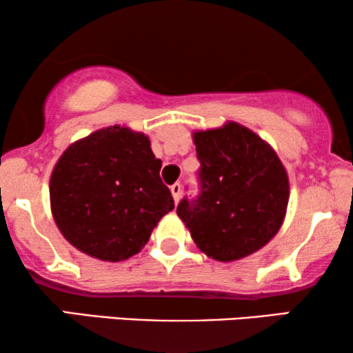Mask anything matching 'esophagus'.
Instances as JSON below:
<instances>
[{"label": "esophagus", "instance_id": "esophagus-1", "mask_svg": "<svg viewBox=\"0 0 353 353\" xmlns=\"http://www.w3.org/2000/svg\"><path fill=\"white\" fill-rule=\"evenodd\" d=\"M170 191H172V196H173V199H175V202L180 201V197H181V185H180V183H175V185H172Z\"/></svg>", "mask_w": 353, "mask_h": 353}]
</instances>
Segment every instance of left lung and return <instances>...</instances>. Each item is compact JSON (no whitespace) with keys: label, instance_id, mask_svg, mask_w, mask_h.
Returning a JSON list of instances; mask_svg holds the SVG:
<instances>
[{"label":"left lung","instance_id":"8db88e82","mask_svg":"<svg viewBox=\"0 0 353 353\" xmlns=\"http://www.w3.org/2000/svg\"><path fill=\"white\" fill-rule=\"evenodd\" d=\"M199 194L176 214L202 252L233 262L263 248L281 228L289 183L276 152L238 123L194 133Z\"/></svg>","mask_w":353,"mask_h":353}]
</instances>
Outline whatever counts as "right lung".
<instances>
[{
	"mask_svg": "<svg viewBox=\"0 0 353 353\" xmlns=\"http://www.w3.org/2000/svg\"><path fill=\"white\" fill-rule=\"evenodd\" d=\"M161 167L148 137L119 125L74 143L50 183L61 233L99 260L120 262L139 252L157 221L175 207Z\"/></svg>",
	"mask_w": 353,
	"mask_h": 353,
	"instance_id": "add662e5",
	"label": "right lung"
}]
</instances>
